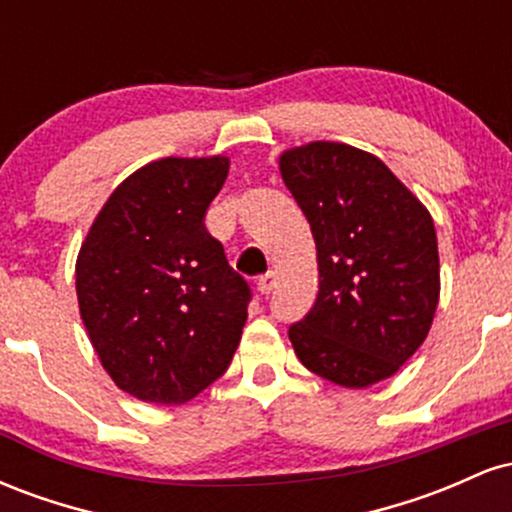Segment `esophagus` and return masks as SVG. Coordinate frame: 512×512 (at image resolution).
<instances>
[{"instance_id": "obj_1", "label": "esophagus", "mask_w": 512, "mask_h": 512, "mask_svg": "<svg viewBox=\"0 0 512 512\" xmlns=\"http://www.w3.org/2000/svg\"><path fill=\"white\" fill-rule=\"evenodd\" d=\"M274 286H276V274L274 272L262 274L260 279H257V291H260L262 296H269V293L274 291Z\"/></svg>"}]
</instances>
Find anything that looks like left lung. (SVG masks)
<instances>
[{"label": "left lung", "mask_w": 512, "mask_h": 512, "mask_svg": "<svg viewBox=\"0 0 512 512\" xmlns=\"http://www.w3.org/2000/svg\"><path fill=\"white\" fill-rule=\"evenodd\" d=\"M279 166L320 267L313 308L289 327L296 356L342 387L380 383L431 330L440 293L431 214L380 158L354 146L305 144Z\"/></svg>", "instance_id": "8db88e82"}]
</instances>
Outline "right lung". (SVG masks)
I'll list each match as a JSON object with an SVG mask.
<instances>
[{"instance_id": "obj_1", "label": "right lung", "mask_w": 512, "mask_h": 512, "mask_svg": "<svg viewBox=\"0 0 512 512\" xmlns=\"http://www.w3.org/2000/svg\"><path fill=\"white\" fill-rule=\"evenodd\" d=\"M228 158H161L110 195L81 245L76 296L120 390L182 404L236 354L252 291L204 226Z\"/></svg>"}]
</instances>
